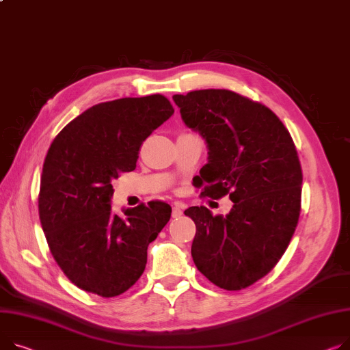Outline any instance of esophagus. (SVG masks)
<instances>
[{"label":"esophagus","mask_w":350,"mask_h":350,"mask_svg":"<svg viewBox=\"0 0 350 350\" xmlns=\"http://www.w3.org/2000/svg\"><path fill=\"white\" fill-rule=\"evenodd\" d=\"M172 215H173V218H178V217H181V215H183V208H181L178 204H174Z\"/></svg>","instance_id":"1"}]
</instances>
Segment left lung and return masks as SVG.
Instances as JSON below:
<instances>
[{
    "mask_svg": "<svg viewBox=\"0 0 350 350\" xmlns=\"http://www.w3.org/2000/svg\"><path fill=\"white\" fill-rule=\"evenodd\" d=\"M173 101L206 144L201 194L234 202L225 217L185 209L197 228L193 260L215 286L242 290L275 266L295 230L302 172L294 142L275 113L234 91L198 90Z\"/></svg>",
    "mask_w": 350,
    "mask_h": 350,
    "instance_id": "8db88e82",
    "label": "left lung"
}]
</instances>
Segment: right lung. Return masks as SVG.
<instances>
[{"instance_id": "right-lung-1", "label": "right lung", "mask_w": 350, "mask_h": 350, "mask_svg": "<svg viewBox=\"0 0 350 350\" xmlns=\"http://www.w3.org/2000/svg\"><path fill=\"white\" fill-rule=\"evenodd\" d=\"M174 113L160 94L94 105L68 122L46 154L39 217L55 260L79 288L109 298L142 275L148 246L172 215L166 202L112 213V180L136 167L145 139Z\"/></svg>"}]
</instances>
